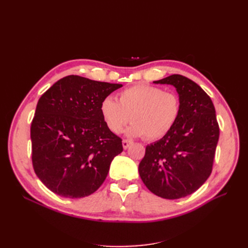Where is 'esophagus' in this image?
Returning <instances> with one entry per match:
<instances>
[{
	"mask_svg": "<svg viewBox=\"0 0 248 248\" xmlns=\"http://www.w3.org/2000/svg\"><path fill=\"white\" fill-rule=\"evenodd\" d=\"M132 144V141L131 140H123V141H122V145H123V148L126 150V149H128L129 148V146Z\"/></svg>",
	"mask_w": 248,
	"mask_h": 248,
	"instance_id": "esophagus-1",
	"label": "esophagus"
}]
</instances>
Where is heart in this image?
I'll list each match as a JSON object with an SVG mask.
<instances>
[{"instance_id": "heart-1", "label": "heart", "mask_w": 248, "mask_h": 248, "mask_svg": "<svg viewBox=\"0 0 248 248\" xmlns=\"http://www.w3.org/2000/svg\"><path fill=\"white\" fill-rule=\"evenodd\" d=\"M101 116L108 129L121 133L128 122L130 137L149 140L162 139L174 128L181 115V101L172 92L162 88L137 85L118 95V101L106 97L100 104Z\"/></svg>"}]
</instances>
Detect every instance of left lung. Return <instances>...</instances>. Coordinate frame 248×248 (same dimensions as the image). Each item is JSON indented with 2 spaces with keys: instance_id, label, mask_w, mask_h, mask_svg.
I'll list each match as a JSON object with an SVG mask.
<instances>
[{
  "instance_id": "8db88e82",
  "label": "left lung",
  "mask_w": 248,
  "mask_h": 248,
  "mask_svg": "<svg viewBox=\"0 0 248 248\" xmlns=\"http://www.w3.org/2000/svg\"><path fill=\"white\" fill-rule=\"evenodd\" d=\"M154 82L176 88L181 115L166 137L146 147L139 172L150 191L177 200L198 190L211 174L219 127L211 98L193 80L172 74Z\"/></svg>"
}]
</instances>
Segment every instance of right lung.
I'll return each mask as SVG.
<instances>
[{"mask_svg":"<svg viewBox=\"0 0 248 248\" xmlns=\"http://www.w3.org/2000/svg\"><path fill=\"white\" fill-rule=\"evenodd\" d=\"M121 87L68 76L40 97L31 125L33 168L58 196L80 199L95 192L123 151L122 140L100 112L102 100Z\"/></svg>","mask_w":248,"mask_h":248,"instance_id":"right-lung-1","label":"right lung"}]
</instances>
